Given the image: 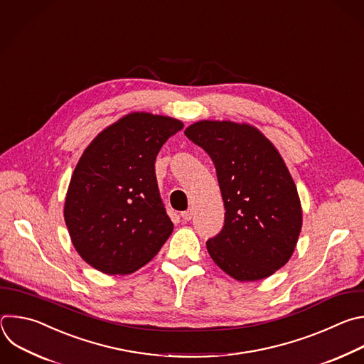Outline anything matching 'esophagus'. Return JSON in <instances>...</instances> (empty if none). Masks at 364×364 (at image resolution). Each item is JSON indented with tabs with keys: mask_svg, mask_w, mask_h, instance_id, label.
I'll return each instance as SVG.
<instances>
[{
	"mask_svg": "<svg viewBox=\"0 0 364 364\" xmlns=\"http://www.w3.org/2000/svg\"><path fill=\"white\" fill-rule=\"evenodd\" d=\"M181 216L183 218V221H191V220H192V216H193V210H192V209L183 210V212L181 213Z\"/></svg>",
	"mask_w": 364,
	"mask_h": 364,
	"instance_id": "34e87169",
	"label": "esophagus"
}]
</instances>
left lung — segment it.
I'll return each instance as SVG.
<instances>
[{"instance_id":"1","label":"left lung","mask_w":364,"mask_h":364,"mask_svg":"<svg viewBox=\"0 0 364 364\" xmlns=\"http://www.w3.org/2000/svg\"><path fill=\"white\" fill-rule=\"evenodd\" d=\"M185 134L212 159L224 199V227L206 241L210 258L238 281L269 277L291 258L303 223L282 158L250 124L202 120Z\"/></svg>"}]
</instances>
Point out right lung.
Wrapping results in <instances>:
<instances>
[{
  "label": "right lung",
  "mask_w": 364,
  "mask_h": 364,
  "mask_svg": "<svg viewBox=\"0 0 364 364\" xmlns=\"http://www.w3.org/2000/svg\"><path fill=\"white\" fill-rule=\"evenodd\" d=\"M183 123L130 113L102 133L73 172L64 220L73 245L105 274H130L149 262L173 224L159 193L155 162Z\"/></svg>",
  "instance_id": "obj_1"
}]
</instances>
